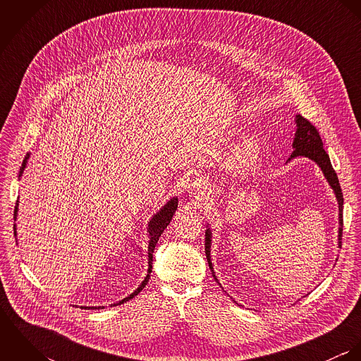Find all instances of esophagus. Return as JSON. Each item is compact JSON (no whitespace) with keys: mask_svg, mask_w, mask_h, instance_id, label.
<instances>
[{"mask_svg":"<svg viewBox=\"0 0 361 361\" xmlns=\"http://www.w3.org/2000/svg\"><path fill=\"white\" fill-rule=\"evenodd\" d=\"M189 188H190V189H195V190L199 193V199L203 200V197L206 196L208 185H207L206 179L197 178V179H195V180L189 185Z\"/></svg>","mask_w":361,"mask_h":361,"instance_id":"obj_1","label":"esophagus"}]
</instances>
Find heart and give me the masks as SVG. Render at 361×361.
<instances>
[{"label": "heart", "mask_w": 361, "mask_h": 361, "mask_svg": "<svg viewBox=\"0 0 361 361\" xmlns=\"http://www.w3.org/2000/svg\"><path fill=\"white\" fill-rule=\"evenodd\" d=\"M259 154V145L256 140L249 139L245 140L235 153V161L240 165H247L250 162H253Z\"/></svg>", "instance_id": "1"}]
</instances>
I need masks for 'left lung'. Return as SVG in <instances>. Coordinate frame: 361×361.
Returning a JSON list of instances; mask_svg holds the SVG:
<instances>
[{"mask_svg":"<svg viewBox=\"0 0 361 361\" xmlns=\"http://www.w3.org/2000/svg\"><path fill=\"white\" fill-rule=\"evenodd\" d=\"M296 133H295V140H293V153L289 157L288 161H290L292 158L296 157H307L310 159H312L322 171L325 179L328 180L329 186L334 189L338 204H339V247L342 245V231H343V195H342V189L339 185V179L336 176L335 169L332 168L329 155L326 154V152L322 147V140L319 137L318 130L315 129V126L307 121L306 118H303L302 115H296ZM211 229L207 226L206 231V256L208 265L212 271V276L215 278V281L218 282L214 268H212V262H211Z\"/></svg>","mask_w":361,"mask_h":361,"instance_id":"left-lung-1","label":"left lung"}]
</instances>
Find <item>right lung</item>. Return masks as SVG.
Returning a JSON list of instances; mask_svg holds the SVG:
<instances>
[{"label": "right lung", "mask_w": 361, "mask_h": 361, "mask_svg": "<svg viewBox=\"0 0 361 361\" xmlns=\"http://www.w3.org/2000/svg\"><path fill=\"white\" fill-rule=\"evenodd\" d=\"M29 157H30V154H26L25 159H23V164H22L20 171H19V178H20L22 173H23V169H25V166H26V164H27ZM176 208H178V199H176V197H172V199H171L165 206L162 207V208L155 214L154 216L150 219V222H149V235H150V242H149V271H147L149 274H147V276L145 278V281L140 283V286H139L132 295H129L128 298H125V299H122L121 302H118V303H115V305H111V306L122 305V303H125V302L133 299V298H135L140 290H143V288L147 285V282H149V279H150L152 269H153V253H154L155 245H157V242H158L161 233L164 232V229L169 225V222H171V219H172V216H173ZM16 214H18V202H16V206H15V216H13L15 219H16ZM15 235H16V228H15ZM82 309H103V307H102V306H100V307H86V306H82Z\"/></svg>", "instance_id": "obj_1"}]
</instances>
